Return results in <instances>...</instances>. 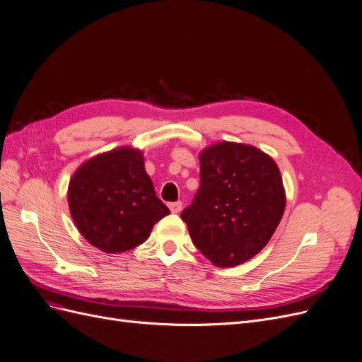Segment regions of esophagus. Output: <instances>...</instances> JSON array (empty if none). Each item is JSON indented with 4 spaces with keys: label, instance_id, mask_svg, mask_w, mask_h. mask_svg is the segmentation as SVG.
<instances>
[{
    "label": "esophagus",
    "instance_id": "esophagus-1",
    "mask_svg": "<svg viewBox=\"0 0 362 362\" xmlns=\"http://www.w3.org/2000/svg\"><path fill=\"white\" fill-rule=\"evenodd\" d=\"M169 208H170V211H172L173 214H178V213L181 211V208H182V202H181V201L170 202V204H169Z\"/></svg>",
    "mask_w": 362,
    "mask_h": 362
}]
</instances>
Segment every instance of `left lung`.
Returning a JSON list of instances; mask_svg holds the SVG:
<instances>
[{
	"label": "left lung",
	"mask_w": 362,
	"mask_h": 362,
	"mask_svg": "<svg viewBox=\"0 0 362 362\" xmlns=\"http://www.w3.org/2000/svg\"><path fill=\"white\" fill-rule=\"evenodd\" d=\"M199 189L181 218L193 245L218 267L255 257L281 222L286 193L276 163L254 146L229 144L206 148Z\"/></svg>",
	"instance_id": "left-lung-1"
}]
</instances>
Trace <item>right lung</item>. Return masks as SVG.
<instances>
[{
	"label": "right lung",
	"instance_id": "right-lung-1",
	"mask_svg": "<svg viewBox=\"0 0 362 362\" xmlns=\"http://www.w3.org/2000/svg\"><path fill=\"white\" fill-rule=\"evenodd\" d=\"M69 210L83 237L107 254L134 249L170 211L156 194L137 149L86 161L69 182Z\"/></svg>",
	"mask_w": 362,
	"mask_h": 362
}]
</instances>
